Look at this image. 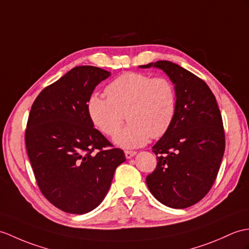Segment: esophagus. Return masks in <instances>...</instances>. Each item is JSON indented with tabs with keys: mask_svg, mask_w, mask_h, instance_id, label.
<instances>
[{
	"mask_svg": "<svg viewBox=\"0 0 249 249\" xmlns=\"http://www.w3.org/2000/svg\"><path fill=\"white\" fill-rule=\"evenodd\" d=\"M136 154H137V153L134 152V151H125V157H126L127 159H130V158L134 157V156H135Z\"/></svg>",
	"mask_w": 249,
	"mask_h": 249,
	"instance_id": "34e87169",
	"label": "esophagus"
}]
</instances>
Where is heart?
<instances>
[{
	"label": "heart",
	"mask_w": 249,
	"mask_h": 249,
	"mask_svg": "<svg viewBox=\"0 0 249 249\" xmlns=\"http://www.w3.org/2000/svg\"><path fill=\"white\" fill-rule=\"evenodd\" d=\"M106 94L108 98L91 94L87 113L98 130L112 136L127 110L130 124L113 137L120 147L145 145L151 137H162L174 120L176 91L166 77L152 78L143 73L126 72L107 86Z\"/></svg>",
	"instance_id": "1"
}]
</instances>
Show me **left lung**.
Masks as SVG:
<instances>
[{
	"mask_svg": "<svg viewBox=\"0 0 249 249\" xmlns=\"http://www.w3.org/2000/svg\"><path fill=\"white\" fill-rule=\"evenodd\" d=\"M152 67L174 84L176 112L170 128L153 146L158 162L146 183L161 204L183 209L204 198L215 181L225 152L222 115L204 80L171 61L139 66Z\"/></svg>",
	"mask_w": 249,
	"mask_h": 249,
	"instance_id": "left-lung-1",
	"label": "left lung"
}]
</instances>
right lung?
Wrapping results in <instances>:
<instances>
[{
    "mask_svg": "<svg viewBox=\"0 0 249 249\" xmlns=\"http://www.w3.org/2000/svg\"><path fill=\"white\" fill-rule=\"evenodd\" d=\"M110 75L92 66L73 68L40 92L28 117L25 143L38 186L68 213L95 209L126 160L122 149L107 148L111 144L87 113L89 96Z\"/></svg>",
    "mask_w": 249,
    "mask_h": 249,
    "instance_id": "1",
    "label": "right lung"
}]
</instances>
